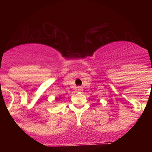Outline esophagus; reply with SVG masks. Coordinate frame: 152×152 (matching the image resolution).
I'll return each instance as SVG.
<instances>
[{
	"label": "esophagus",
	"instance_id": "esophagus-1",
	"mask_svg": "<svg viewBox=\"0 0 152 152\" xmlns=\"http://www.w3.org/2000/svg\"><path fill=\"white\" fill-rule=\"evenodd\" d=\"M77 91H82L83 88L82 87H77Z\"/></svg>",
	"mask_w": 152,
	"mask_h": 152
}]
</instances>
